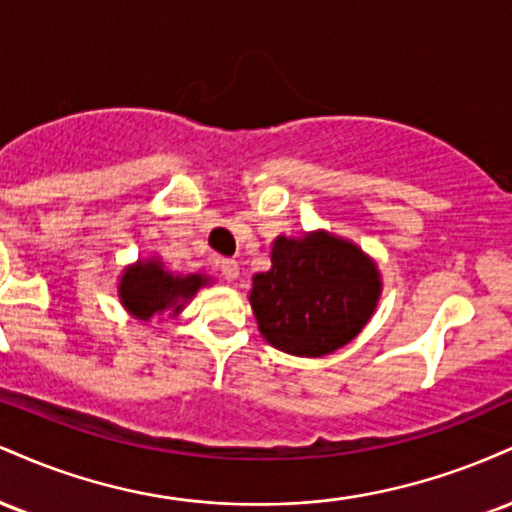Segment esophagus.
I'll use <instances>...</instances> for the list:
<instances>
[{"label": "esophagus", "mask_w": 512, "mask_h": 512, "mask_svg": "<svg viewBox=\"0 0 512 512\" xmlns=\"http://www.w3.org/2000/svg\"><path fill=\"white\" fill-rule=\"evenodd\" d=\"M216 269H219L226 281L238 279V262L236 260H216Z\"/></svg>", "instance_id": "obj_1"}]
</instances>
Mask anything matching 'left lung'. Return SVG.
I'll return each instance as SVG.
<instances>
[{
  "mask_svg": "<svg viewBox=\"0 0 512 512\" xmlns=\"http://www.w3.org/2000/svg\"><path fill=\"white\" fill-rule=\"evenodd\" d=\"M380 296L375 264L327 233L279 236L272 269L252 279V313L262 337L293 356H325L356 337Z\"/></svg>",
  "mask_w": 512,
  "mask_h": 512,
  "instance_id": "left-lung-1",
  "label": "left lung"
}]
</instances>
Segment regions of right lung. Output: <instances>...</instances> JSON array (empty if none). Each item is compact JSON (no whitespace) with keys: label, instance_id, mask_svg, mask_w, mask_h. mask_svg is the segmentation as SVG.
I'll return each instance as SVG.
<instances>
[{"label":"right lung","instance_id":"add662e5","mask_svg":"<svg viewBox=\"0 0 512 512\" xmlns=\"http://www.w3.org/2000/svg\"><path fill=\"white\" fill-rule=\"evenodd\" d=\"M202 274L175 276L163 269L161 262H139L137 267L127 269L120 284L122 305L139 320H151V317L173 308L175 313L182 310V303L197 293L204 284Z\"/></svg>","mask_w":512,"mask_h":512}]
</instances>
